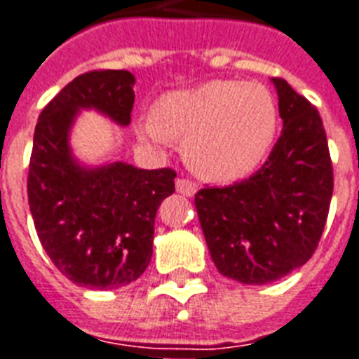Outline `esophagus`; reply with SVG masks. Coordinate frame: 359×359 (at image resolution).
I'll return each instance as SVG.
<instances>
[{
    "label": "esophagus",
    "instance_id": "1",
    "mask_svg": "<svg viewBox=\"0 0 359 359\" xmlns=\"http://www.w3.org/2000/svg\"><path fill=\"white\" fill-rule=\"evenodd\" d=\"M176 189L177 193H182L183 196H193L196 193V183L185 177H177L176 180Z\"/></svg>",
    "mask_w": 359,
    "mask_h": 359
}]
</instances>
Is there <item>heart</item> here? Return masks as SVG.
Instances as JSON below:
<instances>
[{
    "label": "heart",
    "instance_id": "1",
    "mask_svg": "<svg viewBox=\"0 0 359 359\" xmlns=\"http://www.w3.org/2000/svg\"><path fill=\"white\" fill-rule=\"evenodd\" d=\"M276 130L272 94L259 83L210 81L158 100L153 118L140 125L144 138L183 140V155L196 174L234 182L263 161Z\"/></svg>",
    "mask_w": 359,
    "mask_h": 359
}]
</instances>
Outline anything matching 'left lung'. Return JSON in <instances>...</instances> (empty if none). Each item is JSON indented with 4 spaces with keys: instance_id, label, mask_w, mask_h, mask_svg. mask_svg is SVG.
Wrapping results in <instances>:
<instances>
[{
    "instance_id": "8db88e82",
    "label": "left lung",
    "mask_w": 359,
    "mask_h": 359,
    "mask_svg": "<svg viewBox=\"0 0 359 359\" xmlns=\"http://www.w3.org/2000/svg\"><path fill=\"white\" fill-rule=\"evenodd\" d=\"M272 83L284 128L265 164L242 182L195 195L217 271L242 284H269L311 259L333 195L320 113L287 81L274 77Z\"/></svg>"
}]
</instances>
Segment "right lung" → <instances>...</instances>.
<instances>
[{
	"instance_id": "right-lung-1",
	"label": "right lung",
	"mask_w": 359,
	"mask_h": 359,
	"mask_svg": "<svg viewBox=\"0 0 359 359\" xmlns=\"http://www.w3.org/2000/svg\"><path fill=\"white\" fill-rule=\"evenodd\" d=\"M134 75L94 69L67 83L39 115L29 157L28 202L43 250L58 271L93 290L140 278L153 255L155 215L176 172L111 163L79 166L67 136L81 107L130 123Z\"/></svg>"
}]
</instances>
